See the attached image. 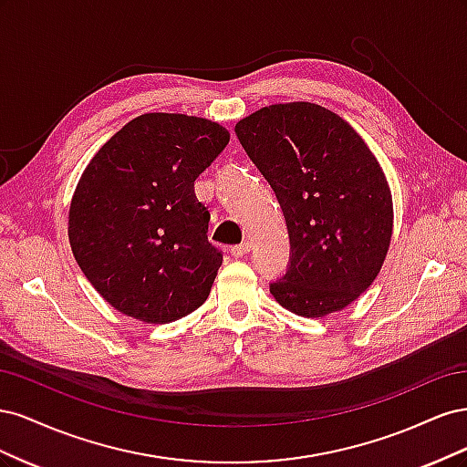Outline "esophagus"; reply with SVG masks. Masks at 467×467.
<instances>
[{
  "mask_svg": "<svg viewBox=\"0 0 467 467\" xmlns=\"http://www.w3.org/2000/svg\"><path fill=\"white\" fill-rule=\"evenodd\" d=\"M249 251H251V244H247V242H245V244H239V245H234V247H232V255L239 259V257H245Z\"/></svg>",
  "mask_w": 467,
  "mask_h": 467,
  "instance_id": "1",
  "label": "esophagus"
}]
</instances>
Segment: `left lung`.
<instances>
[{
  "mask_svg": "<svg viewBox=\"0 0 467 467\" xmlns=\"http://www.w3.org/2000/svg\"><path fill=\"white\" fill-rule=\"evenodd\" d=\"M244 150L285 212L286 275L275 300L302 317L355 302L378 276L393 228L391 192L352 126L316 103L263 107L235 124Z\"/></svg>",
  "mask_w": 467,
  "mask_h": 467,
  "instance_id": "1",
  "label": "left lung"
}]
</instances>
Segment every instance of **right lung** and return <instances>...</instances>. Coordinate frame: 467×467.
<instances>
[{"label":"right lung","instance_id":"1","mask_svg":"<svg viewBox=\"0 0 467 467\" xmlns=\"http://www.w3.org/2000/svg\"><path fill=\"white\" fill-rule=\"evenodd\" d=\"M230 142L199 117L148 112L95 153L69 206L74 257L103 298L146 323L185 317L208 298L222 251L194 181Z\"/></svg>","mask_w":467,"mask_h":467}]
</instances>
